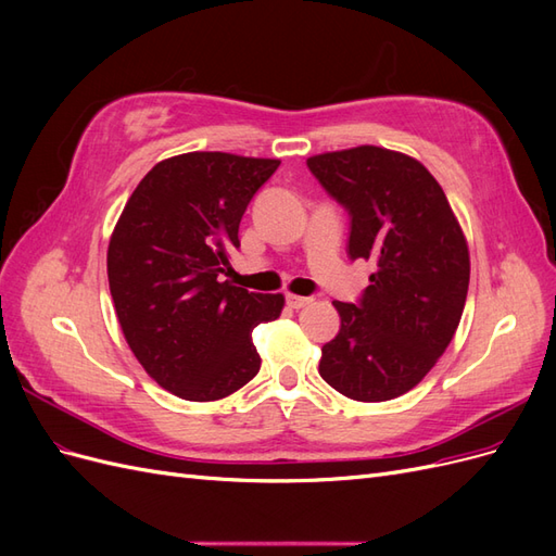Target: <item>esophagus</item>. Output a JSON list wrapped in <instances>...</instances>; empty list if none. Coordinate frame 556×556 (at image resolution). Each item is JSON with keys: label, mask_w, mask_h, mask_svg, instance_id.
Returning a JSON list of instances; mask_svg holds the SVG:
<instances>
[{"label": "esophagus", "mask_w": 556, "mask_h": 556, "mask_svg": "<svg viewBox=\"0 0 556 556\" xmlns=\"http://www.w3.org/2000/svg\"><path fill=\"white\" fill-rule=\"evenodd\" d=\"M285 299H288V306H290V308H296V311H299V308H306V306L311 304V301H313L311 296H296V294H288Z\"/></svg>", "instance_id": "esophagus-1"}]
</instances>
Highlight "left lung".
<instances>
[{"instance_id":"1","label":"left lung","mask_w":556,"mask_h":556,"mask_svg":"<svg viewBox=\"0 0 556 556\" xmlns=\"http://www.w3.org/2000/svg\"><path fill=\"white\" fill-rule=\"evenodd\" d=\"M350 213V260H374L357 304L333 301L341 329L319 376L355 401H390L422 380L450 345L466 304L470 260L447 197L422 162L378 146L308 157Z\"/></svg>"}]
</instances>
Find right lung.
Returning a JSON list of instances; mask_svg holds the SVG:
<instances>
[{
    "instance_id": "right-lung-1",
    "label": "right lung",
    "mask_w": 556,
    "mask_h": 556,
    "mask_svg": "<svg viewBox=\"0 0 556 556\" xmlns=\"http://www.w3.org/2000/svg\"><path fill=\"white\" fill-rule=\"evenodd\" d=\"M278 164L231 153L162 160L111 233L109 288L125 341L146 374L185 401L225 399L260 371L252 329L276 319L285 296L223 276L250 199Z\"/></svg>"
}]
</instances>
